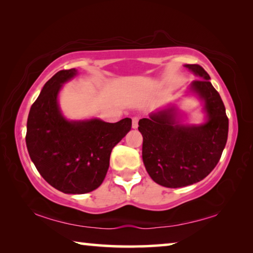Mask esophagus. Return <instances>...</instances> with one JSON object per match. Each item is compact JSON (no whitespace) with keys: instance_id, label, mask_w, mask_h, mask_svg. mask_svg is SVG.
I'll list each match as a JSON object with an SVG mask.
<instances>
[{"instance_id":"34e87169","label":"esophagus","mask_w":253,"mask_h":253,"mask_svg":"<svg viewBox=\"0 0 253 253\" xmlns=\"http://www.w3.org/2000/svg\"><path fill=\"white\" fill-rule=\"evenodd\" d=\"M139 116H134L131 118V124H132V128H137L138 127V122H139Z\"/></svg>"}]
</instances>
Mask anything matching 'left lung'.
<instances>
[{
    "mask_svg": "<svg viewBox=\"0 0 253 253\" xmlns=\"http://www.w3.org/2000/svg\"><path fill=\"white\" fill-rule=\"evenodd\" d=\"M185 67L199 76L191 90L204 100L208 122L184 126L175 122L174 108H169L138 123L147 173L154 182L170 188L192 185L207 177L220 161L229 131L224 104L208 72L199 65Z\"/></svg>",
    "mask_w": 253,
    "mask_h": 253,
    "instance_id": "8db88e82",
    "label": "left lung"
}]
</instances>
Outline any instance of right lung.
Wrapping results in <instances>:
<instances>
[{
	"instance_id": "obj_1",
	"label": "right lung",
	"mask_w": 253,
	"mask_h": 253,
	"mask_svg": "<svg viewBox=\"0 0 253 253\" xmlns=\"http://www.w3.org/2000/svg\"><path fill=\"white\" fill-rule=\"evenodd\" d=\"M76 69L60 70L48 80L30 109L25 142L38 172L67 194H84L101 185L113 148L131 128V119L69 122L62 116L58 93Z\"/></svg>"
}]
</instances>
